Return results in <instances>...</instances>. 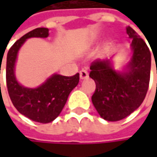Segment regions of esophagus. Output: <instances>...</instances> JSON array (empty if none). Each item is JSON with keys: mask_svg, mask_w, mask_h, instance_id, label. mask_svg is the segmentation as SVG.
Here are the masks:
<instances>
[{"mask_svg": "<svg viewBox=\"0 0 157 157\" xmlns=\"http://www.w3.org/2000/svg\"><path fill=\"white\" fill-rule=\"evenodd\" d=\"M88 76H89V75H88V72H87L86 70H82V71H80V78L82 79V80L87 79L88 78Z\"/></svg>", "mask_w": 157, "mask_h": 157, "instance_id": "obj_1", "label": "esophagus"}]
</instances>
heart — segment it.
Here are the masks:
<instances>
[{
	"label": "heart",
	"mask_w": 157,
	"mask_h": 157,
	"mask_svg": "<svg viewBox=\"0 0 157 157\" xmlns=\"http://www.w3.org/2000/svg\"><path fill=\"white\" fill-rule=\"evenodd\" d=\"M112 46H113V44H112V43H108V44H107V46H106V49H110Z\"/></svg>",
	"instance_id": "b5f03b06"
}]
</instances>
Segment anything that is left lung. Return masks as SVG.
Instances as JSON below:
<instances>
[{"label":"left lung","mask_w":157,"mask_h":157,"mask_svg":"<svg viewBox=\"0 0 157 157\" xmlns=\"http://www.w3.org/2000/svg\"><path fill=\"white\" fill-rule=\"evenodd\" d=\"M133 39L131 61L123 72L115 71L111 60H95L92 63L89 76L96 88L92 102L102 118L115 122L137 109L143 103L149 86L151 53L141 37L130 26L126 27Z\"/></svg>","instance_id":"left-lung-1"}]
</instances>
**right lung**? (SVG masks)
Wrapping results in <instances>:
<instances>
[{
  "instance_id": "add662e5",
  "label": "right lung",
  "mask_w": 157,
  "mask_h": 157,
  "mask_svg": "<svg viewBox=\"0 0 157 157\" xmlns=\"http://www.w3.org/2000/svg\"><path fill=\"white\" fill-rule=\"evenodd\" d=\"M48 36V28H36L29 32L10 48L6 63L7 89L14 107L27 118L42 124L52 122L61 113L70 93L79 82V74L74 76L54 74L36 88L24 87L18 82L15 63L20 48L29 38Z\"/></svg>"
}]
</instances>
